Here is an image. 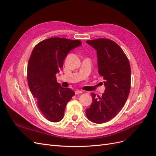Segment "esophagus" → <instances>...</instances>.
<instances>
[{
  "label": "esophagus",
  "instance_id": "1",
  "mask_svg": "<svg viewBox=\"0 0 156 156\" xmlns=\"http://www.w3.org/2000/svg\"><path fill=\"white\" fill-rule=\"evenodd\" d=\"M75 94H81V93H83V91H81V90H77L75 92Z\"/></svg>",
  "mask_w": 156,
  "mask_h": 156
}]
</instances>
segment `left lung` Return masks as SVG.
Here are the masks:
<instances>
[{
    "label": "left lung",
    "instance_id": "1",
    "mask_svg": "<svg viewBox=\"0 0 156 156\" xmlns=\"http://www.w3.org/2000/svg\"><path fill=\"white\" fill-rule=\"evenodd\" d=\"M97 51L98 72L104 79L105 93L96 96L92 93V103L86 109L88 119L103 124L112 119L124 107L131 88L129 60L120 47L105 38L88 40Z\"/></svg>",
    "mask_w": 156,
    "mask_h": 156
}]
</instances>
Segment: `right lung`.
<instances>
[{
  "mask_svg": "<svg viewBox=\"0 0 156 156\" xmlns=\"http://www.w3.org/2000/svg\"><path fill=\"white\" fill-rule=\"evenodd\" d=\"M82 45L80 40L51 37L40 41L32 50L27 66V81L37 106L47 120L62 119L68 101L75 95L56 81V74L63 67L69 52Z\"/></svg>",
  "mask_w": 156,
  "mask_h": 156,
  "instance_id": "add662e5",
  "label": "right lung"
}]
</instances>
